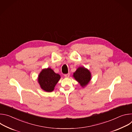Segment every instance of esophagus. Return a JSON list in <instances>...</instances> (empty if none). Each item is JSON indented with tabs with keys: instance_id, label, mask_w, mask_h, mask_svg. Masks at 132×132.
I'll return each instance as SVG.
<instances>
[{
	"instance_id": "esophagus-1",
	"label": "esophagus",
	"mask_w": 132,
	"mask_h": 132,
	"mask_svg": "<svg viewBox=\"0 0 132 132\" xmlns=\"http://www.w3.org/2000/svg\"><path fill=\"white\" fill-rule=\"evenodd\" d=\"M69 76H70V73H68L64 75V76L66 78H68L69 77Z\"/></svg>"
}]
</instances>
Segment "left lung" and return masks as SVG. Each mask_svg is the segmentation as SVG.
Wrapping results in <instances>:
<instances>
[{"instance_id":"8db88e82","label":"left lung","mask_w":132,"mask_h":132,"mask_svg":"<svg viewBox=\"0 0 132 132\" xmlns=\"http://www.w3.org/2000/svg\"><path fill=\"white\" fill-rule=\"evenodd\" d=\"M73 76L82 87L87 85L91 79L90 71L84 67H79L73 73Z\"/></svg>"}]
</instances>
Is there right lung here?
I'll return each mask as SVG.
<instances>
[{
	"mask_svg": "<svg viewBox=\"0 0 132 132\" xmlns=\"http://www.w3.org/2000/svg\"><path fill=\"white\" fill-rule=\"evenodd\" d=\"M61 78L60 75L56 73L51 68L44 69L40 73L38 81L41 88L45 91L51 92Z\"/></svg>",
	"mask_w": 132,
	"mask_h": 132,
	"instance_id": "add662e5",
	"label": "right lung"
}]
</instances>
